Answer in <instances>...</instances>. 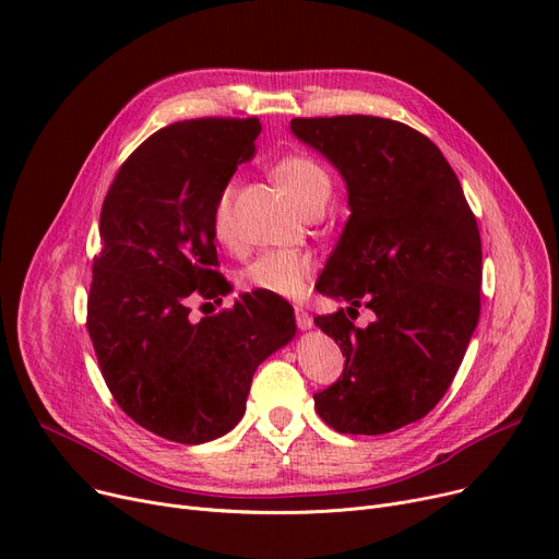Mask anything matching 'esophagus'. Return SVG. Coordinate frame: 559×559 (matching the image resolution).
<instances>
[{"label": "esophagus", "instance_id": "34e87169", "mask_svg": "<svg viewBox=\"0 0 559 559\" xmlns=\"http://www.w3.org/2000/svg\"><path fill=\"white\" fill-rule=\"evenodd\" d=\"M297 326L301 331H310L312 329V317L306 310H301V308H297Z\"/></svg>", "mask_w": 559, "mask_h": 559}]
</instances>
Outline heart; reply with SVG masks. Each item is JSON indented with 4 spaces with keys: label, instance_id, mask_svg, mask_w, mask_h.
<instances>
[{
    "label": "heart",
    "instance_id": "heart-1",
    "mask_svg": "<svg viewBox=\"0 0 559 559\" xmlns=\"http://www.w3.org/2000/svg\"><path fill=\"white\" fill-rule=\"evenodd\" d=\"M274 179L287 192L301 215L314 203H326L333 190L329 171L308 156H287L278 160L274 165ZM233 197L235 183L224 186L213 209V233L217 242L226 247L235 240ZM310 274L312 262L308 255L292 251H270L260 255L245 272V281L249 287L267 292V295L297 299L306 292Z\"/></svg>",
    "mask_w": 559,
    "mask_h": 559
}]
</instances>
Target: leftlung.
I'll return each instance as SVG.
<instances>
[{"instance_id": "left-lung-1", "label": "left lung", "mask_w": 559, "mask_h": 559, "mask_svg": "<svg viewBox=\"0 0 559 559\" xmlns=\"http://www.w3.org/2000/svg\"><path fill=\"white\" fill-rule=\"evenodd\" d=\"M292 133L346 186L348 219L317 292L348 301L317 317L346 356L317 415L350 435L419 421L453 383L480 314L483 249L476 217L442 152L401 122L371 115L297 117ZM362 302L374 312L354 328Z\"/></svg>"}]
</instances>
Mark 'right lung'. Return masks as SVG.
<instances>
[{
    "label": "right lung",
    "instance_id": "right-lung-1",
    "mask_svg": "<svg viewBox=\"0 0 559 559\" xmlns=\"http://www.w3.org/2000/svg\"><path fill=\"white\" fill-rule=\"evenodd\" d=\"M249 120H188L146 138L117 171L99 219L87 331L124 413L171 442L203 444L238 426L260 362L297 335L295 310L240 297L190 319L188 297H224L213 209L255 156Z\"/></svg>",
    "mask_w": 559,
    "mask_h": 559
}]
</instances>
